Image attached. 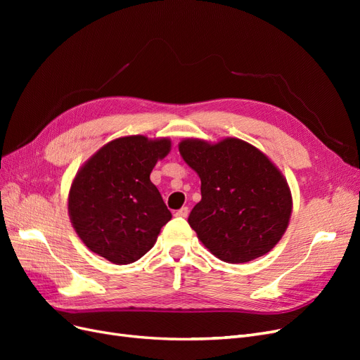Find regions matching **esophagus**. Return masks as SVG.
Returning a JSON list of instances; mask_svg holds the SVG:
<instances>
[{"mask_svg":"<svg viewBox=\"0 0 360 360\" xmlns=\"http://www.w3.org/2000/svg\"><path fill=\"white\" fill-rule=\"evenodd\" d=\"M188 214H189V209H188V207H181L180 210L176 212V216H179V217H186Z\"/></svg>","mask_w":360,"mask_h":360,"instance_id":"1","label":"esophagus"}]
</instances>
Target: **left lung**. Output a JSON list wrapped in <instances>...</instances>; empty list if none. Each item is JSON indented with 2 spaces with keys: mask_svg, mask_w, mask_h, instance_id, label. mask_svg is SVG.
Listing matches in <instances>:
<instances>
[{
  "mask_svg": "<svg viewBox=\"0 0 360 360\" xmlns=\"http://www.w3.org/2000/svg\"><path fill=\"white\" fill-rule=\"evenodd\" d=\"M179 151L201 179V201L188 219L201 243L231 264L270 252L292 212L291 191L275 163L238 138L213 144L188 138Z\"/></svg>",
  "mask_w": 360,
  "mask_h": 360,
  "instance_id": "1",
  "label": "left lung"
}]
</instances>
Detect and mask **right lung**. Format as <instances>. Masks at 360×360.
Wrapping results in <instances>:
<instances>
[{
	"label": "right lung",
	"instance_id": "1",
	"mask_svg": "<svg viewBox=\"0 0 360 360\" xmlns=\"http://www.w3.org/2000/svg\"><path fill=\"white\" fill-rule=\"evenodd\" d=\"M169 150V138L122 136L76 172L68 209L76 234L91 252L114 264H130L153 248L171 212L150 174Z\"/></svg>",
	"mask_w": 360,
	"mask_h": 360
}]
</instances>
